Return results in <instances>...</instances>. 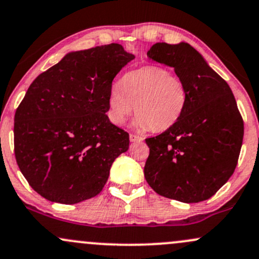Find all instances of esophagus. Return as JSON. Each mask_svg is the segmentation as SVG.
<instances>
[{"label": "esophagus", "mask_w": 259, "mask_h": 259, "mask_svg": "<svg viewBox=\"0 0 259 259\" xmlns=\"http://www.w3.org/2000/svg\"><path fill=\"white\" fill-rule=\"evenodd\" d=\"M129 139H130V141H132V143H140V141L144 140V139L141 138V136L135 135V134H130L129 135Z\"/></svg>", "instance_id": "esophagus-1"}]
</instances>
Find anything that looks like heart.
Here are the masks:
<instances>
[{
	"mask_svg": "<svg viewBox=\"0 0 259 259\" xmlns=\"http://www.w3.org/2000/svg\"><path fill=\"white\" fill-rule=\"evenodd\" d=\"M187 102L183 79L166 67L149 65L125 73L108 96V118L121 125L136 113L141 129L161 133L176 124Z\"/></svg>",
	"mask_w": 259,
	"mask_h": 259,
	"instance_id": "1",
	"label": "heart"
}]
</instances>
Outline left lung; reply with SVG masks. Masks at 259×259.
<instances>
[{
  "label": "left lung",
  "mask_w": 259,
  "mask_h": 259,
  "mask_svg": "<svg viewBox=\"0 0 259 259\" xmlns=\"http://www.w3.org/2000/svg\"><path fill=\"white\" fill-rule=\"evenodd\" d=\"M147 56L175 69L187 87V102L173 126L145 140V178L162 197L206 200L232 176L242 146L243 119L234 93L188 42H156Z\"/></svg>",
  "instance_id": "1"
}]
</instances>
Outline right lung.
<instances>
[{
	"label": "right lung",
	"mask_w": 259,
	"mask_h": 259,
	"mask_svg": "<svg viewBox=\"0 0 259 259\" xmlns=\"http://www.w3.org/2000/svg\"><path fill=\"white\" fill-rule=\"evenodd\" d=\"M135 56L120 44L75 51L40 73L14 114V156L42 198L76 204L103 189L129 134L109 121L116 73Z\"/></svg>",
	"instance_id": "add662e5"
}]
</instances>
